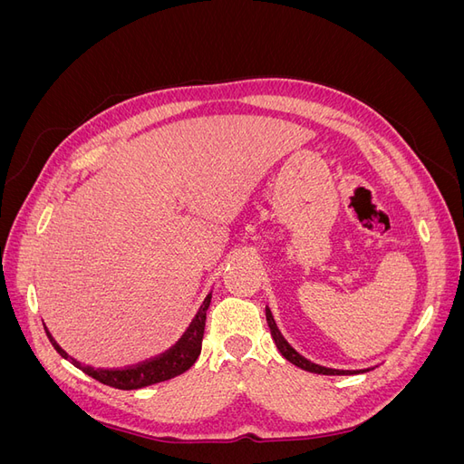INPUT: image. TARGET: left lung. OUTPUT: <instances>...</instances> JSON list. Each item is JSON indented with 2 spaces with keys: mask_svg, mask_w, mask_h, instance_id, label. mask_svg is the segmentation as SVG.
<instances>
[{
  "mask_svg": "<svg viewBox=\"0 0 464 464\" xmlns=\"http://www.w3.org/2000/svg\"><path fill=\"white\" fill-rule=\"evenodd\" d=\"M266 323H269L271 336H273V341H275V344H276V348H278V353L283 354L290 363H294V366H298V368H302V370H305V372H312V373H323V375H350V373H358V372H348V370L323 368V366H317V363H314V362H310V360H305L304 356H300V354L296 353V350H294V348L283 339V334L278 333V329H276V325H275V319H273V315H271L269 310H266Z\"/></svg>",
  "mask_w": 464,
  "mask_h": 464,
  "instance_id": "left-lung-1",
  "label": "left lung"
}]
</instances>
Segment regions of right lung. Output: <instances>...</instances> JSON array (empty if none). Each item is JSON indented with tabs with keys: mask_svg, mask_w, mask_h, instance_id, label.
Returning <instances> with one entry per match:
<instances>
[{
	"mask_svg": "<svg viewBox=\"0 0 464 464\" xmlns=\"http://www.w3.org/2000/svg\"><path fill=\"white\" fill-rule=\"evenodd\" d=\"M208 304H210V294L205 298L199 314L195 315V319L189 325V329L186 331V334L181 336V339L170 350H166L164 354H160L157 358H150V360H145L141 363H135V366L121 368V370H102V368L94 370L91 366H85V363L73 360L72 356L65 353V350H62L58 346V343L52 339V334L48 331H46V334H48L52 346L58 350V354L62 358L72 362L75 368H79L81 372H85L87 375L96 379V382H101V383L110 385V387H116V389H125V391L141 389V387H147V385H152V383L166 382V379H172L176 375H181L193 366L195 360H198L199 354H201V343H203Z\"/></svg>",
	"mask_w": 464,
	"mask_h": 464,
	"instance_id": "1",
	"label": "right lung"
}]
</instances>
